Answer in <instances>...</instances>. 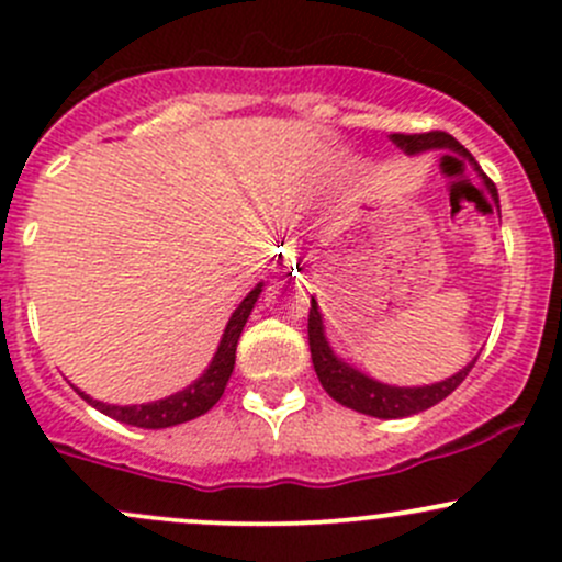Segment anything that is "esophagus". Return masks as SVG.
Returning a JSON list of instances; mask_svg holds the SVG:
<instances>
[{
    "instance_id": "34e87169",
    "label": "esophagus",
    "mask_w": 562,
    "mask_h": 562,
    "mask_svg": "<svg viewBox=\"0 0 562 562\" xmlns=\"http://www.w3.org/2000/svg\"><path fill=\"white\" fill-rule=\"evenodd\" d=\"M271 269H274L277 274H291V271L296 269V247H280V250L274 252V258H271Z\"/></svg>"
}]
</instances>
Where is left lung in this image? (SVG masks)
<instances>
[{"label":"left lung","mask_w":562,"mask_h":562,"mask_svg":"<svg viewBox=\"0 0 562 562\" xmlns=\"http://www.w3.org/2000/svg\"><path fill=\"white\" fill-rule=\"evenodd\" d=\"M390 139H393L406 156H420L425 150H454L458 156H463L465 161L474 167V172L480 175V180L490 191L493 202L498 204V191H495L493 180L482 172L480 164L474 161V156H471V153L447 132L390 134ZM306 330H310L312 366H315L317 380H321L323 390H326L330 398L339 401L341 406H347V409H356L360 415L380 417V420H398V417H412V415H420L425 409H430V406H436L439 401H445L447 395H450L452 390L469 376L471 366L476 363L474 358L469 366H463L458 374L447 376V380L441 382H434V385L395 387V385H385V382L374 380V376L363 374V371H358L356 366L347 363L345 358L336 356L334 347H330L326 339V326H323L321 306H317L315 299H312L310 326H306Z\"/></svg>","instance_id":"obj_1"}]
</instances>
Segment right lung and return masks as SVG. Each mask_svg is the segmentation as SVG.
I'll return each instance as SVG.
<instances>
[{
	"instance_id": "1",
	"label": "right lung",
	"mask_w": 562,
	"mask_h": 562,
	"mask_svg": "<svg viewBox=\"0 0 562 562\" xmlns=\"http://www.w3.org/2000/svg\"><path fill=\"white\" fill-rule=\"evenodd\" d=\"M261 291H263V282H258V285L252 288L245 299H241V304L236 306L234 315L228 317L226 330H223L215 358L210 360V366L204 369V374L199 376L196 382H191L186 390H180V393L167 395V398H161V401H150V404L117 406V404H104V401L91 398V395H86L78 387L75 390H78L80 398L88 401L93 409H99L102 415H108L117 423L134 425V428L156 430V428H172V425L196 420V417H202L204 412H210L212 406L221 401L223 390H226V385H228V376H232V371H234L236 341H239L241 328H245L247 317H250L252 306H256Z\"/></svg>"
}]
</instances>
